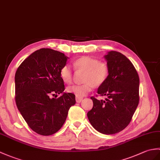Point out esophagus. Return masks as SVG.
Returning a JSON list of instances; mask_svg holds the SVG:
<instances>
[{
	"instance_id": "obj_1",
	"label": "esophagus",
	"mask_w": 160,
	"mask_h": 160,
	"mask_svg": "<svg viewBox=\"0 0 160 160\" xmlns=\"http://www.w3.org/2000/svg\"><path fill=\"white\" fill-rule=\"evenodd\" d=\"M82 98H79V97H77L76 96V102L77 103H80L82 102Z\"/></svg>"
}]
</instances>
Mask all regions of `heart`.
Returning a JSON list of instances; mask_svg holds the SVG:
<instances>
[{
  "instance_id": "obj_1",
  "label": "heart",
  "mask_w": 160,
  "mask_h": 160,
  "mask_svg": "<svg viewBox=\"0 0 160 160\" xmlns=\"http://www.w3.org/2000/svg\"><path fill=\"white\" fill-rule=\"evenodd\" d=\"M76 69L84 71L81 84H73L67 88V91L73 93L77 97L82 98L90 92L94 85L101 86L106 81L109 75L108 67L104 62H99L98 59L88 57H82L73 62ZM60 77L65 83H70L72 80V72L68 65H63L60 69Z\"/></svg>"
}]
</instances>
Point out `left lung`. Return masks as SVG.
Instances as JSON below:
<instances>
[{
    "instance_id": "left-lung-1",
    "label": "left lung",
    "mask_w": 160,
    "mask_h": 160,
    "mask_svg": "<svg viewBox=\"0 0 160 160\" xmlns=\"http://www.w3.org/2000/svg\"><path fill=\"white\" fill-rule=\"evenodd\" d=\"M104 57L109 75L98 93L107 98L91 97L93 106L87 117L96 130L109 135L122 131L130 122L139 103L140 80L134 66L125 55L110 51Z\"/></svg>"
}]
</instances>
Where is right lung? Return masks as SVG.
<instances>
[{
    "mask_svg": "<svg viewBox=\"0 0 160 160\" xmlns=\"http://www.w3.org/2000/svg\"><path fill=\"white\" fill-rule=\"evenodd\" d=\"M68 57L50 48L36 50L18 67L15 75V99L18 110L32 130L52 135L66 120L75 95L64 92L60 69ZM63 95L54 98L58 94Z\"/></svg>",
    "mask_w": 160,
    "mask_h": 160,
    "instance_id": "obj_1",
    "label": "right lung"
}]
</instances>
